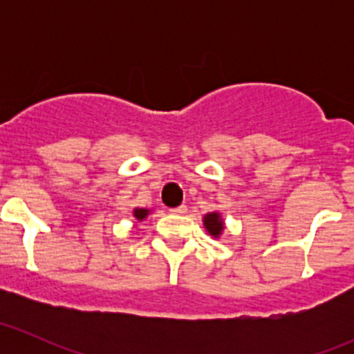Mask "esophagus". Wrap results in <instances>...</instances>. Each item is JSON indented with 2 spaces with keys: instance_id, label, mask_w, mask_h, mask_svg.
<instances>
[{
  "instance_id": "1",
  "label": "esophagus",
  "mask_w": 354,
  "mask_h": 354,
  "mask_svg": "<svg viewBox=\"0 0 354 354\" xmlns=\"http://www.w3.org/2000/svg\"><path fill=\"white\" fill-rule=\"evenodd\" d=\"M187 205H180V207H174V209H169L171 214H178V216H183L187 214Z\"/></svg>"
}]
</instances>
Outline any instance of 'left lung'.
Listing matches in <instances>:
<instances>
[{"mask_svg": "<svg viewBox=\"0 0 354 354\" xmlns=\"http://www.w3.org/2000/svg\"><path fill=\"white\" fill-rule=\"evenodd\" d=\"M202 223L207 233H209L214 240H219V238L223 236L224 230H226V224H224L223 216H221V212H217V210L205 214V216L202 217Z\"/></svg>", "mask_w": 354, "mask_h": 354, "instance_id": "obj_1", "label": "left lung"}]
</instances>
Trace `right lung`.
Segmentation results:
<instances>
[{
    "label": "right lung",
    "mask_w": 354,
    "mask_h": 354,
    "mask_svg": "<svg viewBox=\"0 0 354 354\" xmlns=\"http://www.w3.org/2000/svg\"><path fill=\"white\" fill-rule=\"evenodd\" d=\"M152 212V209H145V207H135L133 210H131V214H133V223H142V221H145L149 217V214Z\"/></svg>",
    "instance_id": "right-lung-1"
}]
</instances>
